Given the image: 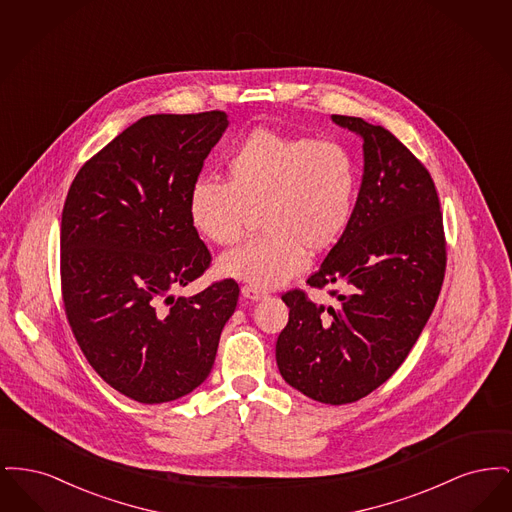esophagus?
Returning <instances> with one entry per match:
<instances>
[{
  "label": "esophagus",
  "mask_w": 512,
  "mask_h": 512,
  "mask_svg": "<svg viewBox=\"0 0 512 512\" xmlns=\"http://www.w3.org/2000/svg\"><path fill=\"white\" fill-rule=\"evenodd\" d=\"M242 295H244L245 299H249V301H261L267 293L259 292V290L249 288V286H244V288H242Z\"/></svg>",
  "instance_id": "1"
}]
</instances>
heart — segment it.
Segmentation results:
<instances>
[{
    "mask_svg": "<svg viewBox=\"0 0 512 512\" xmlns=\"http://www.w3.org/2000/svg\"><path fill=\"white\" fill-rule=\"evenodd\" d=\"M226 180H197L190 217L209 242L230 245L259 211L263 236L220 257L219 274L255 290L284 286L340 242L359 197V171L347 147L255 128L226 157Z\"/></svg>",
    "mask_w": 512,
    "mask_h": 512,
    "instance_id": "obj_1",
    "label": "heart"
}]
</instances>
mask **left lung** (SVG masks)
I'll return each instance as SVG.
<instances>
[{
	"instance_id": "obj_1",
	"label": "left lung",
	"mask_w": 512,
	"mask_h": 512,
	"mask_svg": "<svg viewBox=\"0 0 512 512\" xmlns=\"http://www.w3.org/2000/svg\"><path fill=\"white\" fill-rule=\"evenodd\" d=\"M363 140L355 215L307 280L338 305L284 293L290 320L276 341L282 378L330 405L359 401L407 359L438 301L445 238L430 172L384 126L332 115Z\"/></svg>"
}]
</instances>
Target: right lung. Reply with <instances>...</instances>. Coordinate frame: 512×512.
Returning <instances> with one entry per match:
<instances>
[{
	"mask_svg": "<svg viewBox=\"0 0 512 512\" xmlns=\"http://www.w3.org/2000/svg\"><path fill=\"white\" fill-rule=\"evenodd\" d=\"M228 124L224 111L144 117L78 171L65 199L61 284L74 338L99 376L138 403L201 386L238 305L234 280L172 295L211 263L190 192Z\"/></svg>",
	"mask_w": 512,
	"mask_h": 512,
	"instance_id": "right-lung-1",
	"label": "right lung"
}]
</instances>
